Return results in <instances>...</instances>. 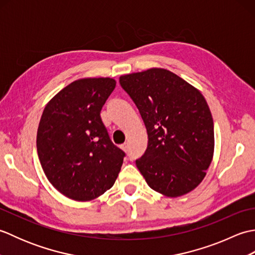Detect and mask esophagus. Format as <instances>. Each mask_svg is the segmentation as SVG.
I'll list each match as a JSON object with an SVG mask.
<instances>
[{"instance_id": "esophagus-1", "label": "esophagus", "mask_w": 255, "mask_h": 255, "mask_svg": "<svg viewBox=\"0 0 255 255\" xmlns=\"http://www.w3.org/2000/svg\"><path fill=\"white\" fill-rule=\"evenodd\" d=\"M122 149L125 151V152H128V151H129V145H128V143H124V144L122 145Z\"/></svg>"}]
</instances>
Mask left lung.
Segmentation results:
<instances>
[{"label":"left lung","instance_id":"left-lung-1","mask_svg":"<svg viewBox=\"0 0 255 255\" xmlns=\"http://www.w3.org/2000/svg\"><path fill=\"white\" fill-rule=\"evenodd\" d=\"M141 115L148 147L136 165L153 191L182 196L199 185L214 154V122L202 93L165 69L122 75Z\"/></svg>","mask_w":255,"mask_h":255}]
</instances>
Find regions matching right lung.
Wrapping results in <instances>:
<instances>
[{
	"label": "right lung",
	"mask_w": 255,
	"mask_h": 255,
	"mask_svg": "<svg viewBox=\"0 0 255 255\" xmlns=\"http://www.w3.org/2000/svg\"><path fill=\"white\" fill-rule=\"evenodd\" d=\"M116 86L110 78L82 79L48 103L37 131V152L48 180L74 200L110 189L126 153L112 142L101 111Z\"/></svg>",
	"instance_id": "1"
}]
</instances>
